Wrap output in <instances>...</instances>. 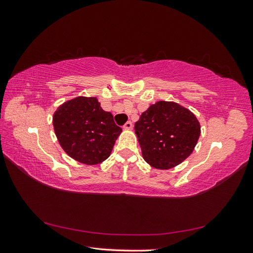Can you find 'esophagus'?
I'll return each instance as SVG.
<instances>
[{
	"label": "esophagus",
	"instance_id": "1",
	"mask_svg": "<svg viewBox=\"0 0 253 253\" xmlns=\"http://www.w3.org/2000/svg\"><path fill=\"white\" fill-rule=\"evenodd\" d=\"M124 128H125V129H131V128H132V123L131 122H127L125 125H124Z\"/></svg>",
	"mask_w": 253,
	"mask_h": 253
}]
</instances>
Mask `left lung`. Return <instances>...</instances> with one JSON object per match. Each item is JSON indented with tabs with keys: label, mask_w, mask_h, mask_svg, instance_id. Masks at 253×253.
I'll list each match as a JSON object with an SVG mask.
<instances>
[{
	"label": "left lung",
	"mask_w": 253,
	"mask_h": 253,
	"mask_svg": "<svg viewBox=\"0 0 253 253\" xmlns=\"http://www.w3.org/2000/svg\"><path fill=\"white\" fill-rule=\"evenodd\" d=\"M144 160L158 169H169L191 155L201 134L190 110L175 102L158 101L135 124Z\"/></svg>",
	"instance_id": "obj_1"
}]
</instances>
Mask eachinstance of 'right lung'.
Here are the masks:
<instances>
[{
    "label": "right lung",
    "mask_w": 253,
    "mask_h": 253,
    "mask_svg": "<svg viewBox=\"0 0 253 253\" xmlns=\"http://www.w3.org/2000/svg\"><path fill=\"white\" fill-rule=\"evenodd\" d=\"M53 127L68 155L87 165L108 158L122 131L95 97H78L60 106L53 115Z\"/></svg>",
    "instance_id": "right-lung-1"
}]
</instances>
